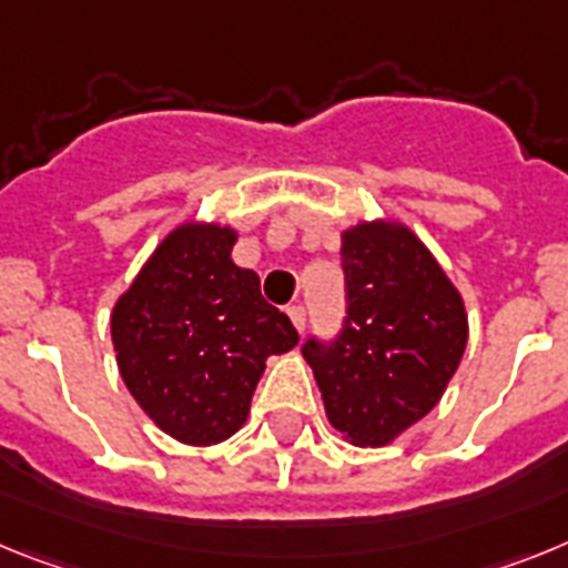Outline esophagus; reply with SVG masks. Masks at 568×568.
I'll return each mask as SVG.
<instances>
[{
    "label": "esophagus",
    "instance_id": "esophagus-1",
    "mask_svg": "<svg viewBox=\"0 0 568 568\" xmlns=\"http://www.w3.org/2000/svg\"><path fill=\"white\" fill-rule=\"evenodd\" d=\"M288 317H291V323H294V328H297V332H305V308H303V305H288Z\"/></svg>",
    "mask_w": 568,
    "mask_h": 568
}]
</instances>
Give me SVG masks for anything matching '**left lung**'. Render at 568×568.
<instances>
[{"instance_id": "1", "label": "left lung", "mask_w": 568, "mask_h": 568, "mask_svg": "<svg viewBox=\"0 0 568 568\" xmlns=\"http://www.w3.org/2000/svg\"><path fill=\"white\" fill-rule=\"evenodd\" d=\"M343 332L312 337L303 357L328 423L354 446L379 448L440 403L466 352V305L417 234L392 220L343 231Z\"/></svg>"}]
</instances>
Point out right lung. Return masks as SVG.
Wrapping results in <instances>:
<instances>
[{
  "label": "right lung",
  "instance_id": "obj_1",
  "mask_svg": "<svg viewBox=\"0 0 568 568\" xmlns=\"http://www.w3.org/2000/svg\"><path fill=\"white\" fill-rule=\"evenodd\" d=\"M234 243L229 225H176L111 314L128 392L189 446L240 432L265 359L300 343L291 320L263 300L260 277L231 260Z\"/></svg>",
  "mask_w": 568,
  "mask_h": 568
}]
</instances>
